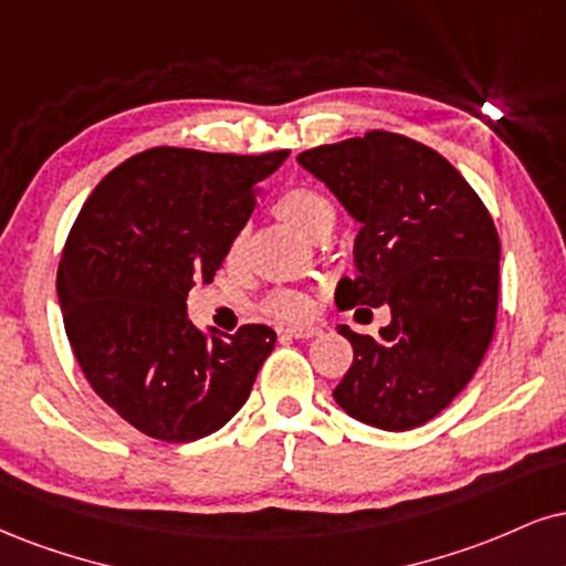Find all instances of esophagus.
<instances>
[{"label": "esophagus", "instance_id": "1", "mask_svg": "<svg viewBox=\"0 0 566 566\" xmlns=\"http://www.w3.org/2000/svg\"><path fill=\"white\" fill-rule=\"evenodd\" d=\"M284 332H287V335L295 337V339H311V337L322 335V329H318V326H287Z\"/></svg>", "mask_w": 566, "mask_h": 566}]
</instances>
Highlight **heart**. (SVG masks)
<instances>
[{
	"mask_svg": "<svg viewBox=\"0 0 566 566\" xmlns=\"http://www.w3.org/2000/svg\"><path fill=\"white\" fill-rule=\"evenodd\" d=\"M276 213L287 223H292L301 234L311 237V240L329 234L337 221V210L332 206L329 197L313 187H295L290 189V192H284L276 202ZM244 240H248V234L240 231V234H234V240L229 242V263L240 261L244 253ZM265 311H269L271 316L284 318V322H301V318L313 313V297L303 290H279L265 301Z\"/></svg>",
	"mask_w": 566,
	"mask_h": 566,
	"instance_id": "1",
	"label": "heart"
}]
</instances>
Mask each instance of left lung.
I'll list each match as a JSON object with an SVG mask.
<instances>
[{
  "label": "left lung",
  "mask_w": 566,
  "mask_h": 566,
  "mask_svg": "<svg viewBox=\"0 0 566 566\" xmlns=\"http://www.w3.org/2000/svg\"><path fill=\"white\" fill-rule=\"evenodd\" d=\"M297 163L360 223L358 276L339 279L337 308L392 313L379 337L339 326L353 364L332 395L379 430L427 424L464 390L493 339L501 261L493 218L451 163L400 134L313 147Z\"/></svg>",
  "instance_id": "1"
}]
</instances>
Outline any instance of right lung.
I'll list each match as a JSON object with an SVG mask.
<instances>
[{"label": "right lung", "mask_w": 566, "mask_h": 566, "mask_svg": "<svg viewBox=\"0 0 566 566\" xmlns=\"http://www.w3.org/2000/svg\"><path fill=\"white\" fill-rule=\"evenodd\" d=\"M155 147L97 184L67 234L57 297L73 356L94 392L139 432L192 442L250 398L276 332L197 329L187 295L210 282L287 160Z\"/></svg>", "instance_id": "add662e5"}]
</instances>
